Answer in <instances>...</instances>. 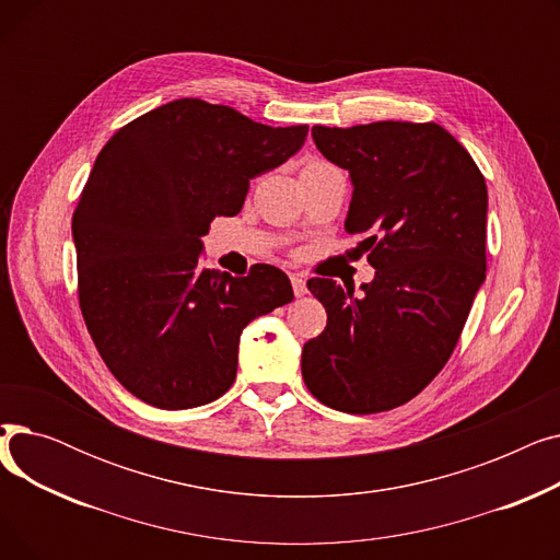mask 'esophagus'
Segmentation results:
<instances>
[{
  "label": "esophagus",
  "instance_id": "1",
  "mask_svg": "<svg viewBox=\"0 0 560 560\" xmlns=\"http://www.w3.org/2000/svg\"><path fill=\"white\" fill-rule=\"evenodd\" d=\"M290 283H292V292H295L298 298H304L306 292H308V288H306V279H304V277H300V275H292V277H290Z\"/></svg>",
  "mask_w": 560,
  "mask_h": 560
}]
</instances>
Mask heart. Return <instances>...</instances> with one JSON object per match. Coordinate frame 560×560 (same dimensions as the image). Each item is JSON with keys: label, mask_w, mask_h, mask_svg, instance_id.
<instances>
[{"label": "heart", "mask_w": 560, "mask_h": 560, "mask_svg": "<svg viewBox=\"0 0 560 560\" xmlns=\"http://www.w3.org/2000/svg\"><path fill=\"white\" fill-rule=\"evenodd\" d=\"M317 165H327V163H322V161H308L304 167H317Z\"/></svg>", "instance_id": "1"}]
</instances>
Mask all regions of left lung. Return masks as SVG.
Masks as SVG:
<instances>
[{"label":"left lung","mask_w":560,"mask_h":560,"mask_svg":"<svg viewBox=\"0 0 560 560\" xmlns=\"http://www.w3.org/2000/svg\"><path fill=\"white\" fill-rule=\"evenodd\" d=\"M322 156L349 170L345 229L368 233L374 281L306 285L327 327L302 349L311 395L370 416L420 395L445 368L486 279L488 190L465 147L435 122L313 127Z\"/></svg>","instance_id":"left-lung-1"}]
</instances>
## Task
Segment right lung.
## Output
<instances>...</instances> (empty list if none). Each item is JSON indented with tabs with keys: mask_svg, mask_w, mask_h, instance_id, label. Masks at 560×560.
I'll return each mask as SVG.
<instances>
[{
	"mask_svg": "<svg viewBox=\"0 0 560 560\" xmlns=\"http://www.w3.org/2000/svg\"><path fill=\"white\" fill-rule=\"evenodd\" d=\"M306 133L186 97L104 144L72 215L79 306L110 374L144 404L222 397L243 329L295 300L275 265L215 275L199 254L213 218L238 215L254 176L298 154Z\"/></svg>",
	"mask_w": 560,
	"mask_h": 560,
	"instance_id": "1",
	"label": "right lung"
}]
</instances>
